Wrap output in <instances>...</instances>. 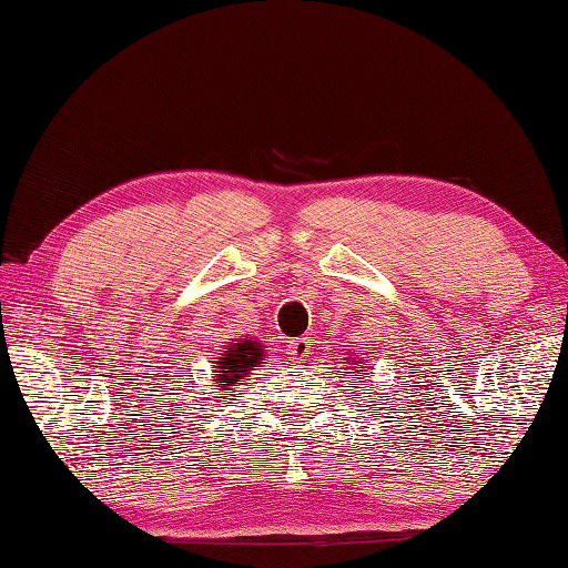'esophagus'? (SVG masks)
<instances>
[{
  "label": "esophagus",
  "instance_id": "obj_1",
  "mask_svg": "<svg viewBox=\"0 0 568 568\" xmlns=\"http://www.w3.org/2000/svg\"><path fill=\"white\" fill-rule=\"evenodd\" d=\"M313 354V339L310 337H295L287 344V357L293 362H305Z\"/></svg>",
  "mask_w": 568,
  "mask_h": 568
}]
</instances>
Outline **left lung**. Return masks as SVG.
<instances>
[{
    "label": "left lung",
    "instance_id": "left-lung-1",
    "mask_svg": "<svg viewBox=\"0 0 568 568\" xmlns=\"http://www.w3.org/2000/svg\"><path fill=\"white\" fill-rule=\"evenodd\" d=\"M349 364H354V362H349ZM347 374L352 376V379H359V376H362V362L357 366H352V372H347ZM359 388H364V386H359ZM369 392H372V388H369Z\"/></svg>",
    "mask_w": 568,
    "mask_h": 568
}]
</instances>
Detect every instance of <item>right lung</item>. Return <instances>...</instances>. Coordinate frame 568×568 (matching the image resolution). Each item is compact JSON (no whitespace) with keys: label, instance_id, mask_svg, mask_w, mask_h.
Here are the masks:
<instances>
[{"label":"right lung","instance_id":"1","mask_svg":"<svg viewBox=\"0 0 568 568\" xmlns=\"http://www.w3.org/2000/svg\"><path fill=\"white\" fill-rule=\"evenodd\" d=\"M263 359V347L255 339H233L229 349L221 354L216 362V384L221 392H229L231 386H236L243 376L253 372V366H258Z\"/></svg>","mask_w":568,"mask_h":568}]
</instances>
